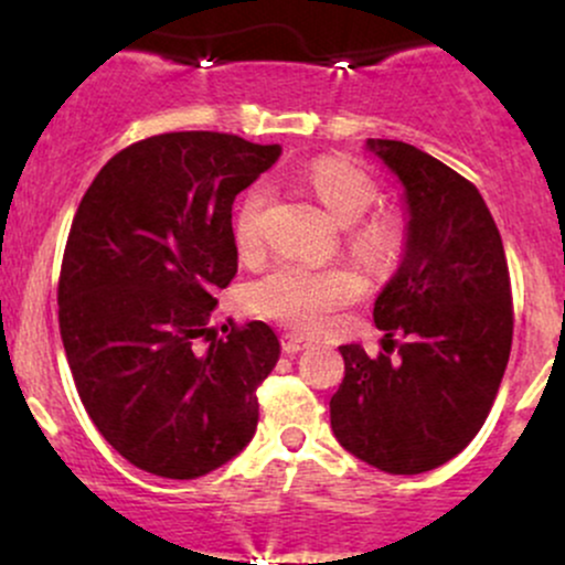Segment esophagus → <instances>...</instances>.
Listing matches in <instances>:
<instances>
[{
  "label": "esophagus",
  "instance_id": "esophagus-1",
  "mask_svg": "<svg viewBox=\"0 0 565 565\" xmlns=\"http://www.w3.org/2000/svg\"><path fill=\"white\" fill-rule=\"evenodd\" d=\"M281 345H284V350H287V353H300V350L310 348V340H308V337H302V334H284Z\"/></svg>",
  "mask_w": 565,
  "mask_h": 565
}]
</instances>
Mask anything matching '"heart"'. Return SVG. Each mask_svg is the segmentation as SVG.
Segmentation results:
<instances>
[{"instance_id": "b5f03b06", "label": "heart", "mask_w": 565, "mask_h": 565, "mask_svg": "<svg viewBox=\"0 0 565 565\" xmlns=\"http://www.w3.org/2000/svg\"><path fill=\"white\" fill-rule=\"evenodd\" d=\"M305 188L327 210L337 225H350L348 246L366 268L385 270L398 260L404 249V228L395 217H374L359 223L377 201V185L364 170L340 159H321L305 174ZM265 191L255 188L238 206L233 236L238 252H255L260 246V220ZM361 278L342 265L305 268V265H278L249 289V302L257 313L287 327L316 332L340 308L359 300Z\"/></svg>"}]
</instances>
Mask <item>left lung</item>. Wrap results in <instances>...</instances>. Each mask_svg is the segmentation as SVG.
<instances>
[{
	"instance_id": "8db88e82",
	"label": "left lung",
	"mask_w": 565,
	"mask_h": 565,
	"mask_svg": "<svg viewBox=\"0 0 565 565\" xmlns=\"http://www.w3.org/2000/svg\"><path fill=\"white\" fill-rule=\"evenodd\" d=\"M366 151L404 188L398 270L374 300L377 359L342 345L345 377L329 401L342 449L391 476L449 462L489 417L512 345L502 236L478 188L401 140ZM393 335L405 340L390 359Z\"/></svg>"
}]
</instances>
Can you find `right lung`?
<instances>
[{"mask_svg":"<svg viewBox=\"0 0 565 565\" xmlns=\"http://www.w3.org/2000/svg\"><path fill=\"white\" fill-rule=\"evenodd\" d=\"M278 157L238 135H153L97 172L71 223L57 284L71 374L100 436L151 476H206L257 430L274 329L196 340L238 268L233 199Z\"/></svg>","mask_w":565,"mask_h":565,"instance_id":"1","label":"right lung"}]
</instances>
